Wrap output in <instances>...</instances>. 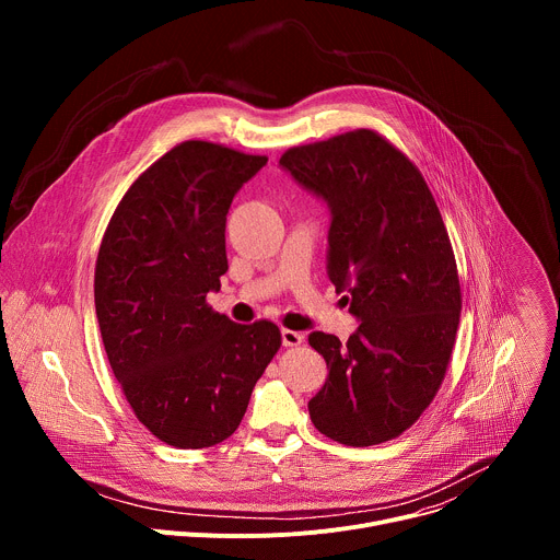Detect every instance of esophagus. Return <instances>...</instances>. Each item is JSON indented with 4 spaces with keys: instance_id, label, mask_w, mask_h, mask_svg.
Returning <instances> with one entry per match:
<instances>
[{
    "instance_id": "obj_1",
    "label": "esophagus",
    "mask_w": 560,
    "mask_h": 560,
    "mask_svg": "<svg viewBox=\"0 0 560 560\" xmlns=\"http://www.w3.org/2000/svg\"><path fill=\"white\" fill-rule=\"evenodd\" d=\"M281 339H283L285 348H296L305 341V337L301 332H294V330H281Z\"/></svg>"
}]
</instances>
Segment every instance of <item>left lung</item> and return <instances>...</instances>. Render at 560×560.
<instances>
[{
  "label": "left lung",
  "mask_w": 560,
  "mask_h": 560,
  "mask_svg": "<svg viewBox=\"0 0 560 560\" xmlns=\"http://www.w3.org/2000/svg\"><path fill=\"white\" fill-rule=\"evenodd\" d=\"M279 164L332 210L328 275L359 332H312L328 381L307 404L328 439L368 447L401 436L445 378L460 283L439 206L408 154L370 128L288 148Z\"/></svg>",
  "instance_id": "left-lung-1"
}]
</instances>
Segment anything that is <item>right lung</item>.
I'll return each mask as SVG.
<instances>
[{
  "label": "right lung",
  "instance_id": "add662e5",
  "mask_svg": "<svg viewBox=\"0 0 560 560\" xmlns=\"http://www.w3.org/2000/svg\"><path fill=\"white\" fill-rule=\"evenodd\" d=\"M268 162L190 139L117 203L95 264L108 363L139 423L179 450L225 441L281 348L272 322L238 326L206 301L228 270L225 214Z\"/></svg>",
  "mask_w": 560,
  "mask_h": 560
}]
</instances>
